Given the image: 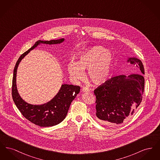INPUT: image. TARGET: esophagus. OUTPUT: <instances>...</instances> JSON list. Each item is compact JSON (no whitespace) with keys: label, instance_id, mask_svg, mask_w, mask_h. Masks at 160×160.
<instances>
[{"label":"esophagus","instance_id":"34e87169","mask_svg":"<svg viewBox=\"0 0 160 160\" xmlns=\"http://www.w3.org/2000/svg\"><path fill=\"white\" fill-rule=\"evenodd\" d=\"M82 92H89V88H86V87H83V88H82Z\"/></svg>","mask_w":160,"mask_h":160}]
</instances>
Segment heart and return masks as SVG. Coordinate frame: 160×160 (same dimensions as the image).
I'll return each instance as SVG.
<instances>
[{
    "instance_id": "b5f03b06",
    "label": "heart",
    "mask_w": 160,
    "mask_h": 160,
    "mask_svg": "<svg viewBox=\"0 0 160 160\" xmlns=\"http://www.w3.org/2000/svg\"><path fill=\"white\" fill-rule=\"evenodd\" d=\"M113 56L108 50L96 46L87 49L77 57L76 62H71L67 70L70 77L76 81L82 80L84 77L85 71L93 83H104L111 74Z\"/></svg>"
}]
</instances>
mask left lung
<instances>
[{
	"label": "left lung",
	"instance_id": "1",
	"mask_svg": "<svg viewBox=\"0 0 160 160\" xmlns=\"http://www.w3.org/2000/svg\"><path fill=\"white\" fill-rule=\"evenodd\" d=\"M127 62L134 65L145 74L142 61L128 58ZM145 88V78L140 74L119 75L111 78L94 90L96 115L103 123L121 124L131 117L140 104Z\"/></svg>",
	"mask_w": 160,
	"mask_h": 160
}]
</instances>
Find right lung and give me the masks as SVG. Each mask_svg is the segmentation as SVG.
I'll list each match as a JSON object with an SVG mask.
<instances>
[{
	"instance_id": "1",
	"label": "right lung",
	"mask_w": 160,
	"mask_h": 160,
	"mask_svg": "<svg viewBox=\"0 0 160 160\" xmlns=\"http://www.w3.org/2000/svg\"><path fill=\"white\" fill-rule=\"evenodd\" d=\"M64 40V38H61L56 40H39L37 41L30 49L20 56L14 69L12 86L13 101L26 119L39 127H52L63 121L68 112L71 102L75 99L77 95L80 92V87L72 84H63L61 86V89L58 93L50 101L41 105H33L24 101L18 92L16 84L17 71L21 61L32 50L36 48L38 45L41 44H61Z\"/></svg>"
}]
</instances>
